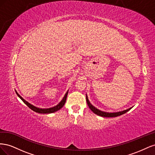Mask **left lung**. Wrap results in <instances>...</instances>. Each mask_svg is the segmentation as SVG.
<instances>
[{"label": "left lung", "mask_w": 155, "mask_h": 155, "mask_svg": "<svg viewBox=\"0 0 155 155\" xmlns=\"http://www.w3.org/2000/svg\"><path fill=\"white\" fill-rule=\"evenodd\" d=\"M86 100H87V104L88 105V107L90 108V109L94 112V113H95L96 114L102 116V117H106V118H113V117H116V116H118L120 115H122V114L126 113L127 112H128L129 110H130L133 108V107H130L129 109H127L126 110H124L122 111H119V112H104V111H102V110L97 109L96 107L93 106L91 104V102L89 101L88 96L87 94H86Z\"/></svg>", "instance_id": "8db88e82"}]
</instances>
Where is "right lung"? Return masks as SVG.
Here are the masks:
<instances>
[{"mask_svg": "<svg viewBox=\"0 0 155 155\" xmlns=\"http://www.w3.org/2000/svg\"><path fill=\"white\" fill-rule=\"evenodd\" d=\"M15 92H16L17 95L18 96V97L21 98V100L23 102H24L25 104L30 109H31L32 110H34V112H38V113H41V114H50V113H53V112H55L56 111L60 110L64 106L65 102H66V100H67V95H68V91L66 92V94H65V95L64 96L62 100L57 105H55V106H54L53 107L47 108V109H42V108L37 107H35L34 105H31V104H30L29 102H28L27 101H26L24 99V98H23L22 97H21L19 94H18V93L16 91H15Z\"/></svg>", "mask_w": 155, "mask_h": 155, "instance_id": "right-lung-1", "label": "right lung"}]
</instances>
